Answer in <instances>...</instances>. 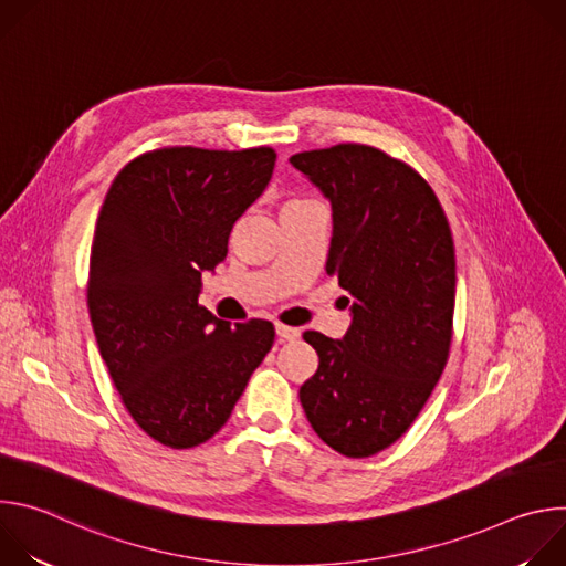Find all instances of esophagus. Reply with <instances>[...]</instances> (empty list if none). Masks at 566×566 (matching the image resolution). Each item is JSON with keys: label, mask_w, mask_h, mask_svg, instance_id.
<instances>
[{"label": "esophagus", "mask_w": 566, "mask_h": 566, "mask_svg": "<svg viewBox=\"0 0 566 566\" xmlns=\"http://www.w3.org/2000/svg\"><path fill=\"white\" fill-rule=\"evenodd\" d=\"M275 332H277L280 340H297V338H300V329L289 327V325H282V322H277V325H275Z\"/></svg>", "instance_id": "34e87169"}]
</instances>
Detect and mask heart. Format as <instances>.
I'll list each match as a JSON object with an SVG mask.
<instances>
[{"mask_svg": "<svg viewBox=\"0 0 566 566\" xmlns=\"http://www.w3.org/2000/svg\"><path fill=\"white\" fill-rule=\"evenodd\" d=\"M297 201H306V199H291L289 203H297Z\"/></svg>", "mask_w": 566, "mask_h": 566, "instance_id": "obj_1", "label": "heart"}]
</instances>
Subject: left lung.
Listing matches in <instances>:
<instances>
[{
    "label": "left lung",
    "mask_w": 566,
    "mask_h": 566,
    "mask_svg": "<svg viewBox=\"0 0 566 566\" xmlns=\"http://www.w3.org/2000/svg\"><path fill=\"white\" fill-rule=\"evenodd\" d=\"M291 164L332 201L327 273L354 297L343 340L304 332L319 365L300 402L329 448L371 457L408 432L446 369L452 230L430 184L378 147L338 143L293 154Z\"/></svg>",
    "instance_id": "left-lung-1"
}]
</instances>
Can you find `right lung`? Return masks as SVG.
<instances>
[{"mask_svg":"<svg viewBox=\"0 0 566 566\" xmlns=\"http://www.w3.org/2000/svg\"><path fill=\"white\" fill-rule=\"evenodd\" d=\"M273 147L143 151L98 212L87 304L101 356L136 426L175 450L214 437L275 343L269 319L230 322L199 304L201 273L264 192Z\"/></svg>","mask_w":566,"mask_h":566,"instance_id":"right-lung-1","label":"right lung"}]
</instances>
